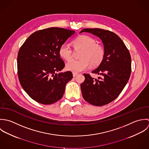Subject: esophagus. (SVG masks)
I'll use <instances>...</instances> for the list:
<instances>
[{"label": "esophagus", "mask_w": 149, "mask_h": 149, "mask_svg": "<svg viewBox=\"0 0 149 149\" xmlns=\"http://www.w3.org/2000/svg\"><path fill=\"white\" fill-rule=\"evenodd\" d=\"M72 75H73V77H75L76 76H77V75H78V73H75V72H73V73H72Z\"/></svg>", "instance_id": "obj_1"}]
</instances>
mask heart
Instances as JSON below:
<instances>
[{
	"instance_id": "heart-1",
	"label": "heart",
	"mask_w": 149,
	"mask_h": 149,
	"mask_svg": "<svg viewBox=\"0 0 149 149\" xmlns=\"http://www.w3.org/2000/svg\"><path fill=\"white\" fill-rule=\"evenodd\" d=\"M75 50H82L80 60H71L67 63V70L72 72H79L86 70L91 65L93 67L98 66L105 56V50L102 45L97 44L96 40L88 36H81L72 41ZM60 56L65 60L72 57L73 51L68 44H62L59 48Z\"/></svg>"
}]
</instances>
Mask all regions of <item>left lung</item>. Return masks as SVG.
<instances>
[{
  "instance_id": "1",
  "label": "left lung",
  "mask_w": 149,
  "mask_h": 149,
  "mask_svg": "<svg viewBox=\"0 0 149 149\" xmlns=\"http://www.w3.org/2000/svg\"><path fill=\"white\" fill-rule=\"evenodd\" d=\"M98 37L104 44L105 56L99 67L91 72L100 75L98 79L84 74L85 81L81 84L82 97L95 106H103L115 100L127 84L131 73L130 52L119 36L109 30L84 29Z\"/></svg>"
}]
</instances>
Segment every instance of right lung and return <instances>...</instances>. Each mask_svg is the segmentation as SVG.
I'll list each match as a JSON object with an SVG mask.
<instances>
[{"instance_id":"obj_1","label":"right lung","mask_w":149,"mask_h":149,"mask_svg":"<svg viewBox=\"0 0 149 149\" xmlns=\"http://www.w3.org/2000/svg\"><path fill=\"white\" fill-rule=\"evenodd\" d=\"M75 32L60 28L38 30L21 47L17 57L18 79L22 88L36 102L49 105L62 98L72 74L70 71L56 73L65 66L59 51Z\"/></svg>"}]
</instances>
